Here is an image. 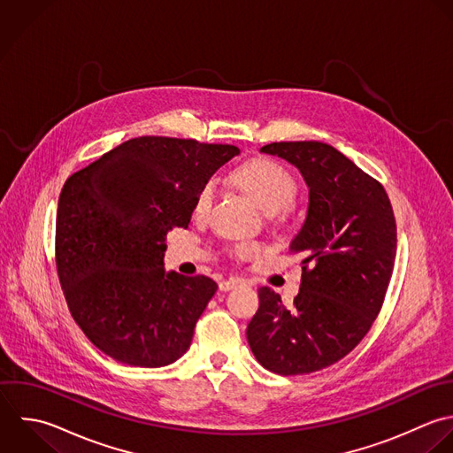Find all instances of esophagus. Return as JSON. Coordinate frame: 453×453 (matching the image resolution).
Wrapping results in <instances>:
<instances>
[{"mask_svg": "<svg viewBox=\"0 0 453 453\" xmlns=\"http://www.w3.org/2000/svg\"><path fill=\"white\" fill-rule=\"evenodd\" d=\"M240 284H242V279L231 277V279L222 280V282L219 284V288H220V291H231V289H234V288H236V286H240Z\"/></svg>", "mask_w": 453, "mask_h": 453, "instance_id": "obj_1", "label": "esophagus"}]
</instances>
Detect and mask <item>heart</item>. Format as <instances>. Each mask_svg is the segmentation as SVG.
<instances>
[{"label":"heart","mask_w":453,"mask_h":453,"mask_svg":"<svg viewBox=\"0 0 453 453\" xmlns=\"http://www.w3.org/2000/svg\"><path fill=\"white\" fill-rule=\"evenodd\" d=\"M233 181L243 188L268 215H275L286 210L296 194V183L291 173L272 158H254L242 164L233 173ZM217 194L215 181H206L197 192L194 211L196 215H206L213 204ZM252 247L243 245L238 254H249Z\"/></svg>","instance_id":"b5f03b06"}]
</instances>
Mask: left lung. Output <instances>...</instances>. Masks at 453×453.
Segmentation results:
<instances>
[{"mask_svg":"<svg viewBox=\"0 0 453 453\" xmlns=\"http://www.w3.org/2000/svg\"><path fill=\"white\" fill-rule=\"evenodd\" d=\"M261 153L300 171L309 206L289 245L303 257L300 293L288 309L261 288L247 341L265 369L311 374L353 351L378 318L394 272L395 217L383 185L330 144L272 142Z\"/></svg>","mask_w":453,"mask_h":453,"instance_id":"left-lung-1","label":"left lung"}]
</instances>
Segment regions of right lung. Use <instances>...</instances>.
I'll use <instances>...</instances> for the list:
<instances>
[{
  "label": "right lung",
  "mask_w": 453,
  "mask_h": 453,
  "mask_svg": "<svg viewBox=\"0 0 453 453\" xmlns=\"http://www.w3.org/2000/svg\"><path fill=\"white\" fill-rule=\"evenodd\" d=\"M236 155L233 144L142 135L65 181L58 277L73 321L107 357L155 369L190 348L217 284L165 272V238L188 227L197 192Z\"/></svg>",
  "instance_id": "1"
}]
</instances>
